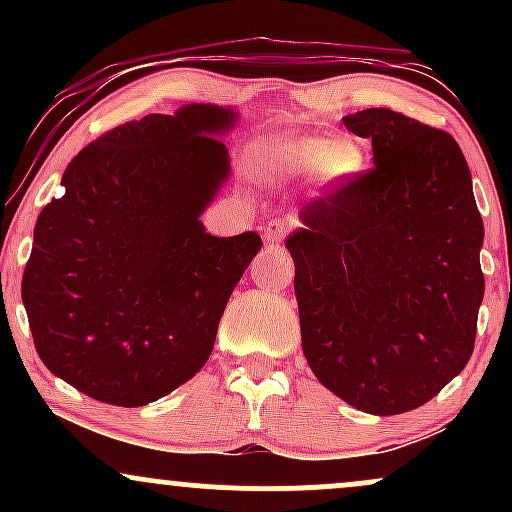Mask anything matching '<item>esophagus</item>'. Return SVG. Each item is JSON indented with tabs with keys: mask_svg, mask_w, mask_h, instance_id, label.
Returning <instances> with one entry per match:
<instances>
[{
	"mask_svg": "<svg viewBox=\"0 0 512 512\" xmlns=\"http://www.w3.org/2000/svg\"><path fill=\"white\" fill-rule=\"evenodd\" d=\"M291 233V221L289 219H274L264 226V240L267 243H281Z\"/></svg>",
	"mask_w": 512,
	"mask_h": 512,
	"instance_id": "esophagus-1",
	"label": "esophagus"
}]
</instances>
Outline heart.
Wrapping results in <instances>:
<instances>
[{
	"mask_svg": "<svg viewBox=\"0 0 512 512\" xmlns=\"http://www.w3.org/2000/svg\"><path fill=\"white\" fill-rule=\"evenodd\" d=\"M262 161L279 178L313 173L320 187H342L363 173L366 151L351 139L284 137L264 144Z\"/></svg>",
	"mask_w": 512,
	"mask_h": 512,
	"instance_id": "obj_1",
	"label": "heart"
}]
</instances>
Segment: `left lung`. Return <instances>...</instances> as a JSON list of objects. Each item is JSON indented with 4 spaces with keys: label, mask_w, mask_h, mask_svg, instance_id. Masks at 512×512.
Masks as SVG:
<instances>
[{
    "label": "left lung",
    "mask_w": 512,
    "mask_h": 512,
    "mask_svg": "<svg viewBox=\"0 0 512 512\" xmlns=\"http://www.w3.org/2000/svg\"><path fill=\"white\" fill-rule=\"evenodd\" d=\"M344 125L373 168L305 204L286 240L308 366L375 416L411 411L462 373L484 298L472 175L448 132L368 108Z\"/></svg>",
    "instance_id": "1"
}]
</instances>
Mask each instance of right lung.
<instances>
[{
  "mask_svg": "<svg viewBox=\"0 0 512 512\" xmlns=\"http://www.w3.org/2000/svg\"><path fill=\"white\" fill-rule=\"evenodd\" d=\"M219 105L101 134L72 158L40 211L21 298L40 361L84 395L144 407L199 373L257 233H204L228 175Z\"/></svg>",
  "mask_w": 512,
  "mask_h": 512,
  "instance_id": "right-lung-1",
  "label": "right lung"
}]
</instances>
